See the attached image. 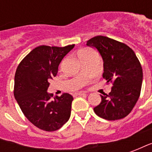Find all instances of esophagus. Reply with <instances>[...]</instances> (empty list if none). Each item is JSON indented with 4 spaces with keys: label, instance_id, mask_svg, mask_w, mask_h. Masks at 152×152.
<instances>
[{
    "label": "esophagus",
    "instance_id": "1",
    "mask_svg": "<svg viewBox=\"0 0 152 152\" xmlns=\"http://www.w3.org/2000/svg\"><path fill=\"white\" fill-rule=\"evenodd\" d=\"M76 96H84V95H86V94L85 92H77L75 94Z\"/></svg>",
    "mask_w": 152,
    "mask_h": 152
}]
</instances>
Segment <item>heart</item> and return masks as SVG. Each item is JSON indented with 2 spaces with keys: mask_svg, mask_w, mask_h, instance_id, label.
I'll return each mask as SVG.
<instances>
[{
  "mask_svg": "<svg viewBox=\"0 0 152 152\" xmlns=\"http://www.w3.org/2000/svg\"><path fill=\"white\" fill-rule=\"evenodd\" d=\"M90 52H93V50H89V49H84V50H80L78 52V58H81V57L85 56L87 53H90Z\"/></svg>",
  "mask_w": 152,
  "mask_h": 152,
  "instance_id": "obj_1",
  "label": "heart"
}]
</instances>
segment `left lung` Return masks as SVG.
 Masks as SVG:
<instances>
[{"mask_svg": "<svg viewBox=\"0 0 152 152\" xmlns=\"http://www.w3.org/2000/svg\"><path fill=\"white\" fill-rule=\"evenodd\" d=\"M95 48L103 61V78L113 86L109 94L101 96L100 104L94 108L99 117L115 121L130 113L140 96L142 69L133 50L125 44L97 36L87 41Z\"/></svg>", "mask_w": 152, "mask_h": 152, "instance_id": "1", "label": "left lung"}]
</instances>
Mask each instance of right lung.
<instances>
[{
  "mask_svg": "<svg viewBox=\"0 0 152 152\" xmlns=\"http://www.w3.org/2000/svg\"><path fill=\"white\" fill-rule=\"evenodd\" d=\"M74 46L37 47L16 70L15 99L28 121L42 130L55 131L69 120L72 96L66 93L52 100L47 90L49 80L56 76L59 63Z\"/></svg>",
  "mask_w": 152,
  "mask_h": 152,
  "instance_id": "right-lung-1",
  "label": "right lung"
}]
</instances>
